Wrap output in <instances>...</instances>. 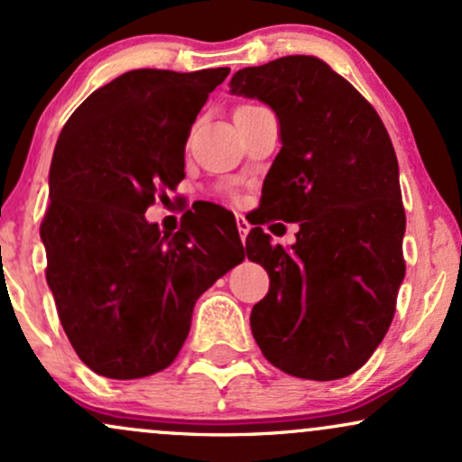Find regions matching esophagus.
<instances>
[{"mask_svg": "<svg viewBox=\"0 0 462 462\" xmlns=\"http://www.w3.org/2000/svg\"><path fill=\"white\" fill-rule=\"evenodd\" d=\"M236 227H238V235H241V241L245 243V238L249 235V230H252V226H249V221L245 219V217L236 215Z\"/></svg>", "mask_w": 462, "mask_h": 462, "instance_id": "1", "label": "esophagus"}]
</instances>
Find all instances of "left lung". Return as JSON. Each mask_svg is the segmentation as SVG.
Returning a JSON list of instances; mask_svg holds the SVG:
<instances>
[{"label": "left lung", "mask_w": 462, "mask_h": 462, "mask_svg": "<svg viewBox=\"0 0 462 462\" xmlns=\"http://www.w3.org/2000/svg\"><path fill=\"white\" fill-rule=\"evenodd\" d=\"M230 93L267 104L282 143L247 236V258L272 280L249 317L254 338L284 374L346 378L383 343L406 272L393 143L367 99L319 58L245 67ZM267 216L300 220L299 241L273 248L260 227Z\"/></svg>", "instance_id": "8db88e82"}]
</instances>
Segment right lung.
<instances>
[{"instance_id":"obj_1","label":"right lung","mask_w":462,"mask_h":462,"mask_svg":"<svg viewBox=\"0 0 462 462\" xmlns=\"http://www.w3.org/2000/svg\"><path fill=\"white\" fill-rule=\"evenodd\" d=\"M230 69H136L88 95L58 136L41 226L47 284L87 367L134 380L173 363L195 301L245 258L227 210L176 235L145 219L184 178V145Z\"/></svg>"}]
</instances>
